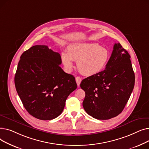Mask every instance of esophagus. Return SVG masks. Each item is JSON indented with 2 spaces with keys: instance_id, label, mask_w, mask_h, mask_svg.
<instances>
[{
  "instance_id": "1",
  "label": "esophagus",
  "mask_w": 149,
  "mask_h": 149,
  "mask_svg": "<svg viewBox=\"0 0 149 149\" xmlns=\"http://www.w3.org/2000/svg\"><path fill=\"white\" fill-rule=\"evenodd\" d=\"M75 80H76V82H77V84L78 86H80V83L81 81V78L80 77H75Z\"/></svg>"
}]
</instances>
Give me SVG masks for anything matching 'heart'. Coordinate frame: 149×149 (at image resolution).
I'll use <instances>...</instances> for the list:
<instances>
[{
    "label": "heart",
    "mask_w": 149,
    "mask_h": 149,
    "mask_svg": "<svg viewBox=\"0 0 149 149\" xmlns=\"http://www.w3.org/2000/svg\"><path fill=\"white\" fill-rule=\"evenodd\" d=\"M67 52L61 53V57L65 69L69 71L73 67V61L84 75H96L106 67L110 58L109 51L97 43H77L70 45Z\"/></svg>",
    "instance_id": "b5f03b06"
}]
</instances>
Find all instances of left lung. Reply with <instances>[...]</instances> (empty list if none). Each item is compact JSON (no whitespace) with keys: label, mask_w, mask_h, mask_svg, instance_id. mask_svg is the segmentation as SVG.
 I'll list each match as a JSON object with an SVG mask.
<instances>
[{"label":"left lung","mask_w":149,"mask_h":149,"mask_svg":"<svg viewBox=\"0 0 149 149\" xmlns=\"http://www.w3.org/2000/svg\"><path fill=\"white\" fill-rule=\"evenodd\" d=\"M130 56L120 43H115L104 70L82 80L85 92L83 106L93 118L109 120L124 109L135 85Z\"/></svg>","instance_id":"obj_1"}]
</instances>
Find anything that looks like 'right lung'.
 Returning <instances> with one entry per match:
<instances>
[{
    "label": "right lung",
    "mask_w": 149,
    "mask_h": 149,
    "mask_svg": "<svg viewBox=\"0 0 149 149\" xmlns=\"http://www.w3.org/2000/svg\"><path fill=\"white\" fill-rule=\"evenodd\" d=\"M58 52L48 46L36 45L20 56L14 83L28 112L41 120L57 118L77 85L75 77L63 71Z\"/></svg>",
    "instance_id": "1"
}]
</instances>
